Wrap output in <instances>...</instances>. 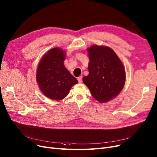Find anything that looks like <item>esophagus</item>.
Masks as SVG:
<instances>
[{"instance_id":"esophagus-1","label":"esophagus","mask_w":157,"mask_h":157,"mask_svg":"<svg viewBox=\"0 0 157 157\" xmlns=\"http://www.w3.org/2000/svg\"><path fill=\"white\" fill-rule=\"evenodd\" d=\"M77 80H78V82H79V83H81L82 82V77H78V78H77Z\"/></svg>"}]
</instances>
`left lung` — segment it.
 Returning <instances> with one entry per match:
<instances>
[{
	"instance_id": "left-lung-1",
	"label": "left lung",
	"mask_w": 157,
	"mask_h": 157,
	"mask_svg": "<svg viewBox=\"0 0 157 157\" xmlns=\"http://www.w3.org/2000/svg\"><path fill=\"white\" fill-rule=\"evenodd\" d=\"M89 75L83 77L92 96L100 102L117 97L126 81V72L121 60L109 47L92 46L88 50Z\"/></svg>"
}]
</instances>
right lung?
Segmentation results:
<instances>
[{
	"label": "right lung",
	"mask_w": 157,
	"mask_h": 157,
	"mask_svg": "<svg viewBox=\"0 0 157 157\" xmlns=\"http://www.w3.org/2000/svg\"><path fill=\"white\" fill-rule=\"evenodd\" d=\"M65 53L53 48L43 56L36 71V81L40 90L47 97L55 100L65 98L71 87L78 83L64 66Z\"/></svg>",
	"instance_id": "right-lung-1"
}]
</instances>
